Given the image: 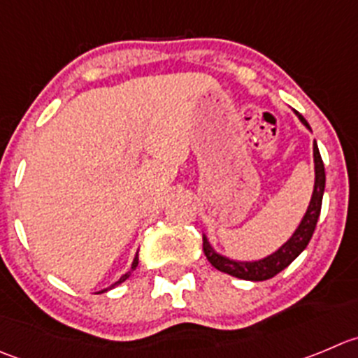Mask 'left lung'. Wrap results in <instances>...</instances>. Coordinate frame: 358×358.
Wrapping results in <instances>:
<instances>
[{
  "label": "left lung",
  "mask_w": 358,
  "mask_h": 358,
  "mask_svg": "<svg viewBox=\"0 0 358 358\" xmlns=\"http://www.w3.org/2000/svg\"><path fill=\"white\" fill-rule=\"evenodd\" d=\"M297 117L301 119L302 124L311 130L304 117L295 110ZM313 158H315V188H313L311 202H309L308 210H306L304 217L299 223L297 230L294 232V236L283 244V246L275 250L274 253H271L268 257L260 258V260H251V262H241V260H232V258L220 255L213 246H210L209 239L203 236V253H206L207 260L210 262L214 268L221 272H227V274L234 275V278L246 279V281H265V279L274 278L275 274L287 268L302 251L306 250V246L311 241L313 232H315L316 223H318L320 210H322V199L323 192H325V166H323L322 156H320L318 145L316 141L313 142Z\"/></svg>",
  "instance_id": "left-lung-1"
}]
</instances>
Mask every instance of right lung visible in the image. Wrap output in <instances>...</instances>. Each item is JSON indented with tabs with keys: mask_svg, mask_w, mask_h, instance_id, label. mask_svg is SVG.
<instances>
[{
	"mask_svg": "<svg viewBox=\"0 0 358 358\" xmlns=\"http://www.w3.org/2000/svg\"><path fill=\"white\" fill-rule=\"evenodd\" d=\"M137 265H138V253H137V255H135L134 262H131V267H130V271L126 272V274H122V275H121V278H119V281H115V283H112V285H110V287H108V288H103V290H100V292H98V294H105V292L112 290V288H114V287H117V285H121V283H122V281H126V279H128V278H130V275H131V272H134V271H135V268H137Z\"/></svg>",
	"mask_w": 358,
	"mask_h": 358,
	"instance_id": "right-lung-1",
	"label": "right lung"
}]
</instances>
